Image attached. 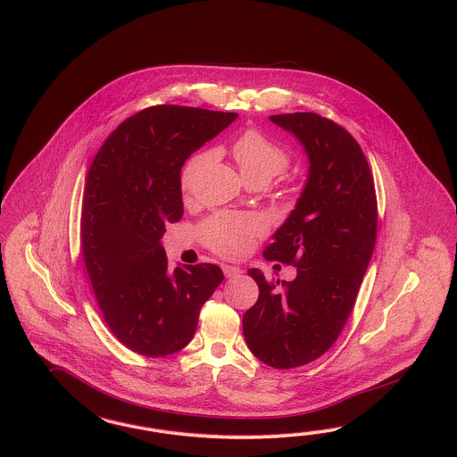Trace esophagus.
<instances>
[{
    "instance_id": "esophagus-1",
    "label": "esophagus",
    "mask_w": 457,
    "mask_h": 457,
    "mask_svg": "<svg viewBox=\"0 0 457 457\" xmlns=\"http://www.w3.org/2000/svg\"><path fill=\"white\" fill-rule=\"evenodd\" d=\"M223 274H225V278H237L242 274V269L236 265L225 264L223 265Z\"/></svg>"
}]
</instances>
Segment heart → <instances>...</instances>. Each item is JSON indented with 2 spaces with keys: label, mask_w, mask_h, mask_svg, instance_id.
<instances>
[{
  "label": "heart",
  "mask_w": 457,
  "mask_h": 457,
  "mask_svg": "<svg viewBox=\"0 0 457 457\" xmlns=\"http://www.w3.org/2000/svg\"><path fill=\"white\" fill-rule=\"evenodd\" d=\"M232 154L245 179L264 178L270 181L280 175L291 162V149L252 128L240 134L232 145ZM215 153L206 149L193 154L185 162L179 185L185 193L192 192L196 179ZM264 221L255 215H242L232 212H219L200 225V236L206 245L223 257H238L251 249L253 240L264 234Z\"/></svg>",
  "instance_id": "b5f03b06"
}]
</instances>
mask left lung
<instances>
[{
	"label": "left lung",
	"mask_w": 457,
	"mask_h": 457,
	"mask_svg": "<svg viewBox=\"0 0 457 457\" xmlns=\"http://www.w3.org/2000/svg\"><path fill=\"white\" fill-rule=\"evenodd\" d=\"M270 120L295 134L311 162L295 210L264 251L267 261L297 267V276L280 282L249 269L259 297L242 328L265 365L295 369L333 346L353 310L377 240V193L361 147L335 120L314 112Z\"/></svg>",
	"instance_id": "obj_1"
}]
</instances>
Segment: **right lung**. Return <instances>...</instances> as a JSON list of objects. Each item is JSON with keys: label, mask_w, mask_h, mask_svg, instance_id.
I'll return each instance as SVG.
<instances>
[{"label": "right lung", "mask_w": 457, "mask_h": 457, "mask_svg": "<svg viewBox=\"0 0 457 457\" xmlns=\"http://www.w3.org/2000/svg\"><path fill=\"white\" fill-rule=\"evenodd\" d=\"M236 112L162 104L122 120L88 168L80 247L104 321L134 353L162 358L192 341L200 310L223 280L215 264L173 272L162 249L183 217L179 171Z\"/></svg>", "instance_id": "add662e5"}]
</instances>
